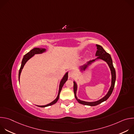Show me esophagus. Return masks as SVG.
<instances>
[{
  "label": "esophagus",
  "mask_w": 134,
  "mask_h": 134,
  "mask_svg": "<svg viewBox=\"0 0 134 134\" xmlns=\"http://www.w3.org/2000/svg\"><path fill=\"white\" fill-rule=\"evenodd\" d=\"M73 76H74V73L72 72V71H69V72H68V77H69V78L72 77Z\"/></svg>",
  "instance_id": "obj_1"
}]
</instances>
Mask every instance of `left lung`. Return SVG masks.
Returning a JSON list of instances; mask_svg holds the SVG:
<instances>
[{
  "mask_svg": "<svg viewBox=\"0 0 134 134\" xmlns=\"http://www.w3.org/2000/svg\"><path fill=\"white\" fill-rule=\"evenodd\" d=\"M97 47V51L96 52V53H95V56L97 57V58L96 59H95L92 60H90L86 64L84 65L83 66L80 67V71L81 72H83L85 71L88 67L91 65L92 63L95 62L96 60H99V59H101L104 62H105L108 65L110 70H111V86L109 88V91L107 93V94L105 95V96L102 98V99H100L99 100H98L97 101H94V102H86L84 101L81 100L77 98V97H76V92H77V83H76V82L74 81V92L75 94V97L80 103L84 104V105H90V106H95L97 105L102 102L106 101L111 95V94L112 93V91L113 90L114 87V84H115V82H116V70L115 69H114L113 66V63H112V60L111 57V55L110 54L107 53L104 49L102 48L100 45L97 44L96 45Z\"/></svg>",
  "mask_w": 134,
  "mask_h": 134,
  "instance_id": "8db88e82",
  "label": "left lung"
}]
</instances>
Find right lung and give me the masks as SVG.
<instances>
[{
    "label": "right lung",
    "instance_id": "1",
    "mask_svg": "<svg viewBox=\"0 0 134 134\" xmlns=\"http://www.w3.org/2000/svg\"><path fill=\"white\" fill-rule=\"evenodd\" d=\"M46 51V49L44 48H33V49H32L30 52H29L28 53H27L25 55H24V56L23 57V58L22 59V64H21V68L20 69V70H19V73H18V80H19V82H20V75H21V73L22 72V70L25 65V64H26V63L32 57H33L35 54H41L43 52H45ZM68 72H67L65 75L64 76V77H63V79H62V80L60 81V84H59V91H58V95H57V97L56 98V99L53 100L52 102H51V103L44 105H36L37 107H42V108H44V107H48L51 105H53L54 104H55L57 101L58 100L59 98V95L61 92V90L62 89L63 86H64V84L65 83V82L67 81L68 80Z\"/></svg>",
    "mask_w": 134,
    "mask_h": 134
}]
</instances>
